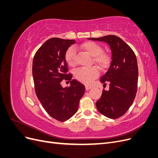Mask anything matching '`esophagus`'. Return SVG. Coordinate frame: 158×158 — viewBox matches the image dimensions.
Here are the masks:
<instances>
[{
  "instance_id": "obj_1",
  "label": "esophagus",
  "mask_w": 158,
  "mask_h": 158,
  "mask_svg": "<svg viewBox=\"0 0 158 158\" xmlns=\"http://www.w3.org/2000/svg\"><path fill=\"white\" fill-rule=\"evenodd\" d=\"M85 89L86 90H89V89H92V86H90V85H85Z\"/></svg>"
}]
</instances>
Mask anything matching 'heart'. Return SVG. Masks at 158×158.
<instances>
[{
    "instance_id": "1",
    "label": "heart",
    "mask_w": 158,
    "mask_h": 158,
    "mask_svg": "<svg viewBox=\"0 0 158 158\" xmlns=\"http://www.w3.org/2000/svg\"><path fill=\"white\" fill-rule=\"evenodd\" d=\"M80 48L92 56L94 63L96 64L100 70H104L109 67L111 63V57L106 52H103V48L101 45L93 41H87L81 44ZM75 49L73 47H69L64 54L66 62L69 65L73 66L75 64ZM98 75L99 70L95 66L89 68H80L74 72L75 78L80 82L85 84H90Z\"/></svg>"
}]
</instances>
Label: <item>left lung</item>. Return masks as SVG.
<instances>
[{
  "label": "left lung",
  "mask_w": 158,
  "mask_h": 158,
  "mask_svg": "<svg viewBox=\"0 0 158 158\" xmlns=\"http://www.w3.org/2000/svg\"><path fill=\"white\" fill-rule=\"evenodd\" d=\"M88 40L106 42L111 49V63L100 82L109 84V89L103 90L96 102L98 111L110 118L125 114L135 99L138 86V69L136 56L126 43L114 35Z\"/></svg>",
  "instance_id": "1"
}]
</instances>
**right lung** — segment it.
Returning a JSON list of instances; mask_svg holds the SVG:
<instances>
[{
    "instance_id": "add662e5",
    "label": "right lung",
    "mask_w": 158,
    "mask_h": 158,
    "mask_svg": "<svg viewBox=\"0 0 158 158\" xmlns=\"http://www.w3.org/2000/svg\"><path fill=\"white\" fill-rule=\"evenodd\" d=\"M75 44L73 40L51 38L37 51L33 57L32 74L37 97L47 113L59 121H65L77 112L84 85L72 80L68 74L64 54ZM63 80L71 81L69 88L61 87Z\"/></svg>"
}]
</instances>
